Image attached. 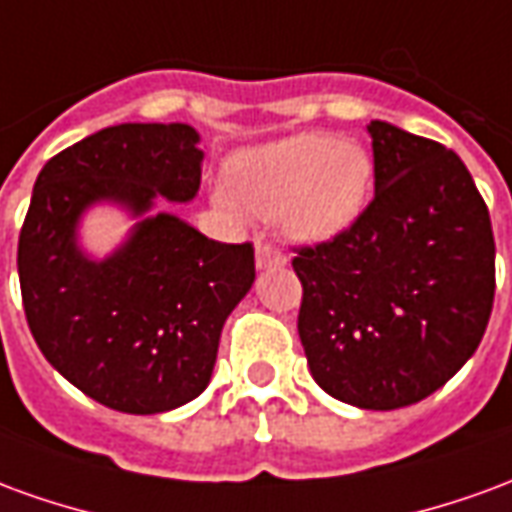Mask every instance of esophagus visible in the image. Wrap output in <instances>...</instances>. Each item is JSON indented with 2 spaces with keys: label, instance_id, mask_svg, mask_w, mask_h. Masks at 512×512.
<instances>
[{
  "label": "esophagus",
  "instance_id": "esophagus-1",
  "mask_svg": "<svg viewBox=\"0 0 512 512\" xmlns=\"http://www.w3.org/2000/svg\"><path fill=\"white\" fill-rule=\"evenodd\" d=\"M255 260H257V268H277L288 263V257L282 255L277 246H271V244H257Z\"/></svg>",
  "mask_w": 512,
  "mask_h": 512
}]
</instances>
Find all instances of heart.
<instances>
[{"mask_svg":"<svg viewBox=\"0 0 512 512\" xmlns=\"http://www.w3.org/2000/svg\"><path fill=\"white\" fill-rule=\"evenodd\" d=\"M227 189L216 208L279 219L293 238L329 241L362 216L373 189V158L365 147L332 134H299L249 147L230 158Z\"/></svg>","mask_w":512,"mask_h":512,"instance_id":"obj_1","label":"heart"}]
</instances>
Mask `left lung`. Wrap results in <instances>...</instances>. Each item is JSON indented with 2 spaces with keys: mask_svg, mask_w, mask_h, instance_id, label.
<instances>
[{
  "mask_svg": "<svg viewBox=\"0 0 512 512\" xmlns=\"http://www.w3.org/2000/svg\"><path fill=\"white\" fill-rule=\"evenodd\" d=\"M376 197L345 233L299 246V337L343 403L392 411L447 384L491 318L496 246L469 169L433 139L373 120Z\"/></svg>",
  "mask_w": 512,
  "mask_h": 512,
  "instance_id": "1",
  "label": "left lung"
}]
</instances>
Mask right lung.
I'll return each instance as SVG.
<instances>
[{
  "instance_id": "obj_1",
  "label": "right lung",
  "mask_w": 512,
  "mask_h": 512,
  "mask_svg": "<svg viewBox=\"0 0 512 512\" xmlns=\"http://www.w3.org/2000/svg\"><path fill=\"white\" fill-rule=\"evenodd\" d=\"M200 134L186 123H123L87 136L40 169L18 235L29 332L51 367L123 414H161L208 386L227 315L255 282L252 244L205 238L156 197L200 189ZM95 201L147 212L104 261L75 244Z\"/></svg>"
}]
</instances>
